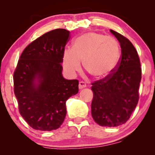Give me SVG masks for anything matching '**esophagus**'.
Returning <instances> with one entry per match:
<instances>
[{
	"instance_id": "esophagus-1",
	"label": "esophagus",
	"mask_w": 155,
	"mask_h": 155,
	"mask_svg": "<svg viewBox=\"0 0 155 155\" xmlns=\"http://www.w3.org/2000/svg\"><path fill=\"white\" fill-rule=\"evenodd\" d=\"M87 87V84L84 81H79V89L84 88V87Z\"/></svg>"
}]
</instances>
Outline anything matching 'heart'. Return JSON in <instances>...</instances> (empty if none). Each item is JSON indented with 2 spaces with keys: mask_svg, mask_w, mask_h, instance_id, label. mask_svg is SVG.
Here are the masks:
<instances>
[{
  "mask_svg": "<svg viewBox=\"0 0 155 155\" xmlns=\"http://www.w3.org/2000/svg\"><path fill=\"white\" fill-rule=\"evenodd\" d=\"M120 58V47L113 37L89 32L74 41L72 49L63 53V65L69 75L74 76L84 67L96 79L107 77L115 70Z\"/></svg>",
  "mask_w": 155,
  "mask_h": 155,
  "instance_id": "obj_1",
  "label": "heart"
}]
</instances>
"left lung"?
<instances>
[{
  "label": "left lung",
  "instance_id": "8db88e82",
  "mask_svg": "<svg viewBox=\"0 0 155 155\" xmlns=\"http://www.w3.org/2000/svg\"><path fill=\"white\" fill-rule=\"evenodd\" d=\"M110 31L120 42L121 58L109 76L92 83L91 114L99 125L117 127L129 120L138 104L141 68L133 44L120 33Z\"/></svg>",
  "mask_w": 155,
  "mask_h": 155
}]
</instances>
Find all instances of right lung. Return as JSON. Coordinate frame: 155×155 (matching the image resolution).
Instances as JSON below:
<instances>
[{
	"mask_svg": "<svg viewBox=\"0 0 155 155\" xmlns=\"http://www.w3.org/2000/svg\"><path fill=\"white\" fill-rule=\"evenodd\" d=\"M69 36L70 32L59 28L38 37L22 51L14 73L19 113L37 130L59 128L66 116V101L79 92V81L62 74Z\"/></svg>",
	"mask_w": 155,
	"mask_h": 155,
	"instance_id": "obj_1",
	"label": "right lung"
}]
</instances>
